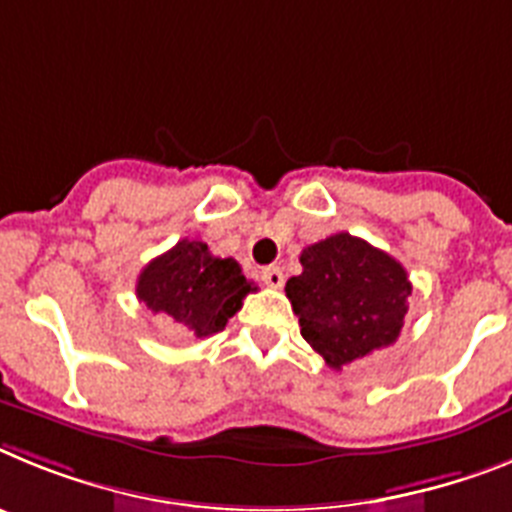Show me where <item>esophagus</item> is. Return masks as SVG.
<instances>
[{"label": "esophagus", "instance_id": "esophagus-1", "mask_svg": "<svg viewBox=\"0 0 512 512\" xmlns=\"http://www.w3.org/2000/svg\"><path fill=\"white\" fill-rule=\"evenodd\" d=\"M260 278H262V283L270 288H281L283 281H286V278H283V270L275 268V265H270V268H262Z\"/></svg>", "mask_w": 512, "mask_h": 512}]
</instances>
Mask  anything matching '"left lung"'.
<instances>
[{
    "instance_id": "obj_1",
    "label": "left lung",
    "mask_w": 512,
    "mask_h": 512,
    "mask_svg": "<svg viewBox=\"0 0 512 512\" xmlns=\"http://www.w3.org/2000/svg\"><path fill=\"white\" fill-rule=\"evenodd\" d=\"M301 275L286 283L301 335L335 371L397 342L412 283L386 252L348 231L301 252Z\"/></svg>"
}]
</instances>
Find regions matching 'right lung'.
Instances as JSON below:
<instances>
[{
	"mask_svg": "<svg viewBox=\"0 0 512 512\" xmlns=\"http://www.w3.org/2000/svg\"><path fill=\"white\" fill-rule=\"evenodd\" d=\"M250 291L257 288L244 278L239 262L213 257L198 239H180L154 257L136 283L139 301L170 319L182 337H211L224 330Z\"/></svg>",
	"mask_w": 512,
	"mask_h": 512,
	"instance_id": "1",
	"label": "right lung"
}]
</instances>
